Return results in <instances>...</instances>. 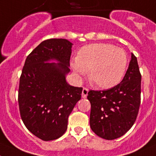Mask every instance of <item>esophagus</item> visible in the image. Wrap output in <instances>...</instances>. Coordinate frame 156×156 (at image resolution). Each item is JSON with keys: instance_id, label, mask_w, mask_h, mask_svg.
I'll use <instances>...</instances> for the list:
<instances>
[{"instance_id": "1", "label": "esophagus", "mask_w": 156, "mask_h": 156, "mask_svg": "<svg viewBox=\"0 0 156 156\" xmlns=\"http://www.w3.org/2000/svg\"><path fill=\"white\" fill-rule=\"evenodd\" d=\"M88 89L87 88H83L82 89V93H81V95H82L83 98H85L88 95Z\"/></svg>"}]
</instances>
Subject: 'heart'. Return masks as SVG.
Segmentation results:
<instances>
[{"mask_svg": "<svg viewBox=\"0 0 156 156\" xmlns=\"http://www.w3.org/2000/svg\"><path fill=\"white\" fill-rule=\"evenodd\" d=\"M127 65V54L123 49L103 43L83 47L71 64L76 73L88 72L90 81L100 88L118 85L124 76Z\"/></svg>", "mask_w": 156, "mask_h": 156, "instance_id": "b5f03b06", "label": "heart"}]
</instances>
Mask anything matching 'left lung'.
<instances>
[{
  "mask_svg": "<svg viewBox=\"0 0 156 156\" xmlns=\"http://www.w3.org/2000/svg\"><path fill=\"white\" fill-rule=\"evenodd\" d=\"M141 80L137 58L132 54L129 68L119 84L107 90H89L90 126L98 136L113 140L132 128L141 103Z\"/></svg>",
  "mask_w": 156,
  "mask_h": 156,
  "instance_id": "8db88e82",
  "label": "left lung"
}]
</instances>
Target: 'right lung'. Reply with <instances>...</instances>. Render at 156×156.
<instances>
[{
	"label": "right lung",
	"mask_w": 156,
	"mask_h": 156,
	"mask_svg": "<svg viewBox=\"0 0 156 156\" xmlns=\"http://www.w3.org/2000/svg\"><path fill=\"white\" fill-rule=\"evenodd\" d=\"M72 44L66 39L42 41L26 58L20 77L18 105L24 126L43 141L61 137L68 116L81 99L82 88L65 81ZM55 59L59 63L48 62Z\"/></svg>",
	"instance_id": "add662e5"
}]
</instances>
